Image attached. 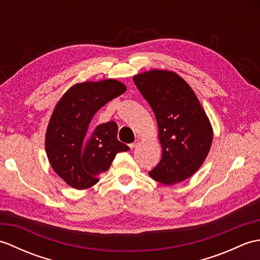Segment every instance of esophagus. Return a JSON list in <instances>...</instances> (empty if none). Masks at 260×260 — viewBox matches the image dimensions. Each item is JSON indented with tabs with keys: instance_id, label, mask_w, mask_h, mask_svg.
I'll return each instance as SVG.
<instances>
[{
	"instance_id": "obj_1",
	"label": "esophagus",
	"mask_w": 260,
	"mask_h": 260,
	"mask_svg": "<svg viewBox=\"0 0 260 260\" xmlns=\"http://www.w3.org/2000/svg\"><path fill=\"white\" fill-rule=\"evenodd\" d=\"M139 143H140L139 141H135L134 143H132V144H129V147L131 148H135L137 145H139Z\"/></svg>"
}]
</instances>
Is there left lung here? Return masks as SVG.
Returning a JSON list of instances; mask_svg holds the SVG:
<instances>
[{
	"instance_id": "1",
	"label": "left lung",
	"mask_w": 260,
	"mask_h": 260,
	"mask_svg": "<svg viewBox=\"0 0 260 260\" xmlns=\"http://www.w3.org/2000/svg\"><path fill=\"white\" fill-rule=\"evenodd\" d=\"M150 104L158 127L162 158L151 178L172 185L200 169L212 144L213 129L189 84L170 70L153 69L133 77Z\"/></svg>"
}]
</instances>
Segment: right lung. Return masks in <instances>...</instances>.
<instances>
[{
    "label": "right lung",
    "mask_w": 260,
    "mask_h": 260,
    "mask_svg": "<svg viewBox=\"0 0 260 260\" xmlns=\"http://www.w3.org/2000/svg\"><path fill=\"white\" fill-rule=\"evenodd\" d=\"M125 91L126 86L116 79L80 82L54 107L46 133L47 156L54 172L74 189L95 185L116 154L129 150L117 140L115 121L90 125L98 109Z\"/></svg>",
    "instance_id": "add662e5"
}]
</instances>
